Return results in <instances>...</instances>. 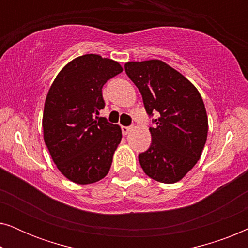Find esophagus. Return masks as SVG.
I'll return each mask as SVG.
<instances>
[{
    "instance_id": "1",
    "label": "esophagus",
    "mask_w": 248,
    "mask_h": 248,
    "mask_svg": "<svg viewBox=\"0 0 248 248\" xmlns=\"http://www.w3.org/2000/svg\"><path fill=\"white\" fill-rule=\"evenodd\" d=\"M131 130H132V127H130V126H122V132H123L124 135H127L131 132Z\"/></svg>"
}]
</instances>
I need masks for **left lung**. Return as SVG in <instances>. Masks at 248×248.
Here are the masks:
<instances>
[{"label":"left lung","instance_id":"left-lung-1","mask_svg":"<svg viewBox=\"0 0 248 248\" xmlns=\"http://www.w3.org/2000/svg\"><path fill=\"white\" fill-rule=\"evenodd\" d=\"M125 72L142 94L147 113L158 117L150 127L151 145L139 155L143 171L155 181L172 184L201 157L208 137V115L191 81L160 60L125 63Z\"/></svg>","mask_w":248,"mask_h":248}]
</instances>
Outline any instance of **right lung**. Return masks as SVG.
Masks as SVG:
<instances>
[{"mask_svg": "<svg viewBox=\"0 0 248 248\" xmlns=\"http://www.w3.org/2000/svg\"><path fill=\"white\" fill-rule=\"evenodd\" d=\"M122 71L116 61L86 54L67 63L49 88L44 141L56 167L71 182L91 184L109 171L122 130L97 115L105 107L103 86Z\"/></svg>", "mask_w": 248, "mask_h": 248, "instance_id": "add662e5", "label": "right lung"}]
</instances>
